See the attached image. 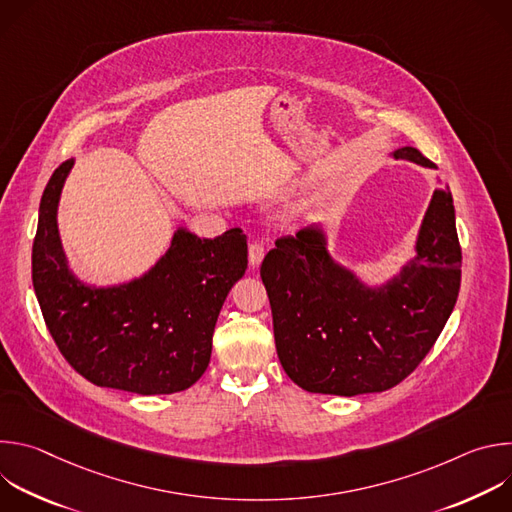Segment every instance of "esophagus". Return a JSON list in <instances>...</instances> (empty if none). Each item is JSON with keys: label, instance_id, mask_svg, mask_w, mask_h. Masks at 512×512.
I'll return each instance as SVG.
<instances>
[{"label": "esophagus", "instance_id": "esophagus-1", "mask_svg": "<svg viewBox=\"0 0 512 512\" xmlns=\"http://www.w3.org/2000/svg\"><path fill=\"white\" fill-rule=\"evenodd\" d=\"M263 257H265V245L259 243V241H253V243L249 245V263H251L253 267H257V265L263 261Z\"/></svg>", "mask_w": 512, "mask_h": 512}]
</instances>
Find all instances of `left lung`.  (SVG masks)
I'll return each mask as SVG.
<instances>
[{
	"label": "left lung",
	"mask_w": 512,
	"mask_h": 512,
	"mask_svg": "<svg viewBox=\"0 0 512 512\" xmlns=\"http://www.w3.org/2000/svg\"><path fill=\"white\" fill-rule=\"evenodd\" d=\"M395 158L435 168L419 150ZM462 249L452 192L431 196L417 257L379 289L336 265L320 229L275 241L261 263L275 348L287 377L310 393H381L407 379L442 334L460 291Z\"/></svg>",
	"instance_id": "1"
}]
</instances>
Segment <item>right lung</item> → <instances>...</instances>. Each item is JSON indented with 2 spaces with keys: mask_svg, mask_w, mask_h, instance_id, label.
<instances>
[{
  "mask_svg": "<svg viewBox=\"0 0 512 512\" xmlns=\"http://www.w3.org/2000/svg\"><path fill=\"white\" fill-rule=\"evenodd\" d=\"M72 160L48 180L32 247V281L60 354L97 387L170 395L206 371L212 332L231 287L247 269V235L200 239L178 229L168 253L139 279L89 287L66 267L56 208Z\"/></svg>",
  "mask_w": 512,
  "mask_h": 512,
  "instance_id": "add662e5",
  "label": "right lung"
}]
</instances>
